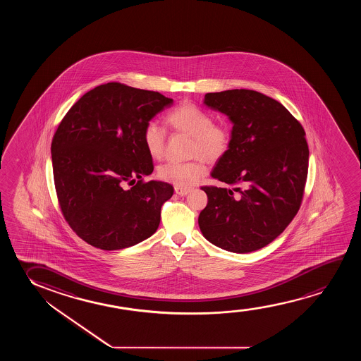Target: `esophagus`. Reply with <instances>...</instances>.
<instances>
[{"mask_svg": "<svg viewBox=\"0 0 361 361\" xmlns=\"http://www.w3.org/2000/svg\"><path fill=\"white\" fill-rule=\"evenodd\" d=\"M175 192L178 193V196H186L190 193L188 188H175Z\"/></svg>", "mask_w": 361, "mask_h": 361, "instance_id": "34e87169", "label": "esophagus"}]
</instances>
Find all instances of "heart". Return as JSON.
<instances>
[{"label": "heart", "instance_id": "b5f03b06", "mask_svg": "<svg viewBox=\"0 0 361 361\" xmlns=\"http://www.w3.org/2000/svg\"><path fill=\"white\" fill-rule=\"evenodd\" d=\"M166 122L180 133L192 137L190 155L196 159L188 163L163 164L159 166L158 176L176 188H190L206 173V166L199 157L209 163L223 158L231 145V134L222 126L213 124L212 116L192 104H181L170 111ZM143 140L154 159L163 158L166 140L163 126L155 121L148 122L144 127Z\"/></svg>", "mask_w": 361, "mask_h": 361}]
</instances>
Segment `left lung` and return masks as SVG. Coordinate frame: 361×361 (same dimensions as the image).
<instances>
[{"mask_svg":"<svg viewBox=\"0 0 361 361\" xmlns=\"http://www.w3.org/2000/svg\"><path fill=\"white\" fill-rule=\"evenodd\" d=\"M232 122L231 145L211 176L233 188L204 186L198 226L223 250L255 252L276 239L301 206L310 150L306 133L276 99L252 90L204 94Z\"/></svg>","mask_w":361,"mask_h":361,"instance_id":"1","label":"left lung"}]
</instances>
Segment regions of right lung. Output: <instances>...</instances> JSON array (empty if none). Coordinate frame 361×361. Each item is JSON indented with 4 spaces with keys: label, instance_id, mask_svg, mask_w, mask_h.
Masks as SVG:
<instances>
[{
    "label": "right lung",
    "instance_id": "obj_1",
    "mask_svg": "<svg viewBox=\"0 0 361 361\" xmlns=\"http://www.w3.org/2000/svg\"><path fill=\"white\" fill-rule=\"evenodd\" d=\"M173 102L159 92L109 82L86 92L65 114L51 142L55 190L65 219L90 245L118 250L157 232L173 188L143 183L154 170L143 132Z\"/></svg>",
    "mask_w": 361,
    "mask_h": 361
}]
</instances>
